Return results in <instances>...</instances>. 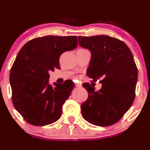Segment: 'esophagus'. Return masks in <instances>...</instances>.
<instances>
[{"label": "esophagus", "mask_w": 150, "mask_h": 150, "mask_svg": "<svg viewBox=\"0 0 150 150\" xmlns=\"http://www.w3.org/2000/svg\"><path fill=\"white\" fill-rule=\"evenodd\" d=\"M75 86H76L77 88H80L82 86V85H81V83H75Z\"/></svg>", "instance_id": "1"}]
</instances>
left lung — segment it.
Here are the masks:
<instances>
[{"mask_svg": "<svg viewBox=\"0 0 150 150\" xmlns=\"http://www.w3.org/2000/svg\"><path fill=\"white\" fill-rule=\"evenodd\" d=\"M78 40L91 53L87 75L102 84L99 91L83 84L88 97L81 105L82 115L93 125L110 126L121 119L135 99L138 69L134 57L124 42L110 36H79Z\"/></svg>", "mask_w": 150, "mask_h": 150, "instance_id": "8db88e82", "label": "left lung"}]
</instances>
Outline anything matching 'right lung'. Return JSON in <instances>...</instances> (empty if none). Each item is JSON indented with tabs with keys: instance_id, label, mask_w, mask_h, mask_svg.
I'll use <instances>...</instances> for the list:
<instances>
[{
	"instance_id": "right-lung-1",
	"label": "right lung",
	"mask_w": 150,
	"mask_h": 150,
	"mask_svg": "<svg viewBox=\"0 0 150 150\" xmlns=\"http://www.w3.org/2000/svg\"><path fill=\"white\" fill-rule=\"evenodd\" d=\"M78 45V37L48 35L25 43L11 69L12 102L30 124L43 126L61 117L62 106L75 83H48L49 71L60 69L59 57Z\"/></svg>"
}]
</instances>
